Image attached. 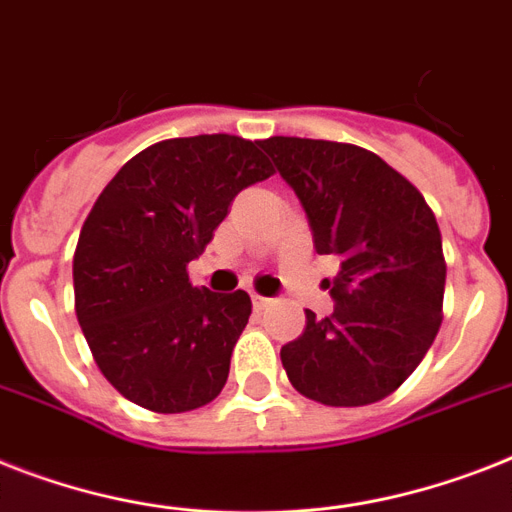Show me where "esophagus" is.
Segmentation results:
<instances>
[{"label":"esophagus","mask_w":512,"mask_h":512,"mask_svg":"<svg viewBox=\"0 0 512 512\" xmlns=\"http://www.w3.org/2000/svg\"><path fill=\"white\" fill-rule=\"evenodd\" d=\"M270 305V299L268 297H263V294H257V292H252V307H255V310H265V307Z\"/></svg>","instance_id":"1"}]
</instances>
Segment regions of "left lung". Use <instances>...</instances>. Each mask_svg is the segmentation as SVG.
Returning a JSON list of instances; mask_svg holds the SVG:
<instances>
[{"label":"left lung","instance_id":"1","mask_svg":"<svg viewBox=\"0 0 512 512\" xmlns=\"http://www.w3.org/2000/svg\"><path fill=\"white\" fill-rule=\"evenodd\" d=\"M305 207L318 255L339 257L326 281L334 313L281 347L307 400L360 407L400 389L442 326V234L418 189L355 144L297 136L260 141Z\"/></svg>","mask_w":512,"mask_h":512}]
</instances>
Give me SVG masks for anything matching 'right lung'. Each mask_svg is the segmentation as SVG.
Returning a JSON list of instances; mask_svg holds the SVG:
<instances>
[{
	"label": "right lung",
	"instance_id": "obj_1",
	"mask_svg": "<svg viewBox=\"0 0 512 512\" xmlns=\"http://www.w3.org/2000/svg\"><path fill=\"white\" fill-rule=\"evenodd\" d=\"M260 141L202 134L141 149L83 220L76 315L102 376L152 413H186L226 386L252 299L191 286L228 205L276 170Z\"/></svg>",
	"mask_w": 512,
	"mask_h": 512
}]
</instances>
